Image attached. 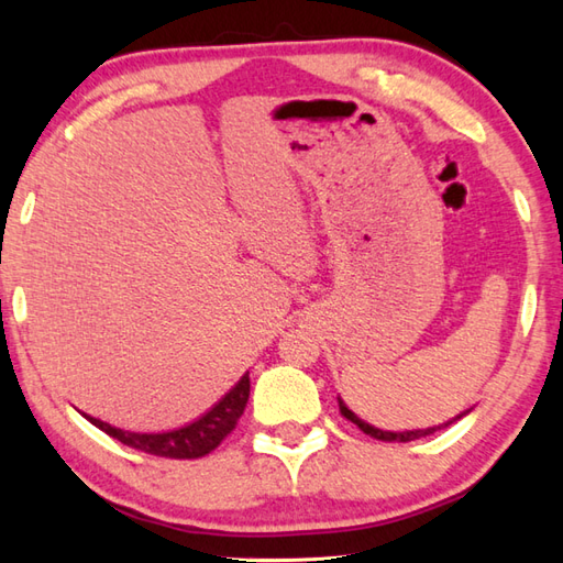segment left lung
Instances as JSON below:
<instances>
[{"label": "left lung", "mask_w": 563, "mask_h": 563, "mask_svg": "<svg viewBox=\"0 0 563 563\" xmlns=\"http://www.w3.org/2000/svg\"><path fill=\"white\" fill-rule=\"evenodd\" d=\"M339 409H341V416L349 418V421H351V423H355L357 428H361L365 435H369V438H377V440H385V442H409V440L426 438V435H430V433H435V430L445 428V426H450V423H454V421H460L462 416L470 413V411H464V413H460V416H454L452 421H448V423H442V426H433V428H426V430H401V433H394V430H379V428H375V426L365 423L363 418H357V416H355V413L349 409V406H345L341 399H339Z\"/></svg>", "instance_id": "8db88e82"}]
</instances>
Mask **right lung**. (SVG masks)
<instances>
[{
	"mask_svg": "<svg viewBox=\"0 0 563 563\" xmlns=\"http://www.w3.org/2000/svg\"><path fill=\"white\" fill-rule=\"evenodd\" d=\"M249 373L236 382V385L224 394V397L212 406L208 413L196 418L194 423L184 428L166 430V433H133V430L115 428L99 418L81 413L89 423L101 428L106 435L121 440L123 445L135 448L140 452L157 454V457H169V460H198L206 457L220 442L232 433L239 416L244 413L246 401H249Z\"/></svg>",
	"mask_w": 563,
	"mask_h": 563,
	"instance_id": "add662e5",
	"label": "right lung"
}]
</instances>
